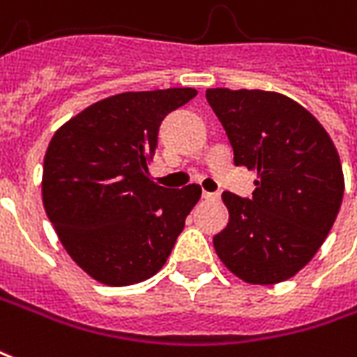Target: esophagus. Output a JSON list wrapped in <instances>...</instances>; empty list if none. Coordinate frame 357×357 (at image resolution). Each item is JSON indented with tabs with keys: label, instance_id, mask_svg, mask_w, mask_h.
Returning <instances> with one entry per match:
<instances>
[{
	"label": "esophagus",
	"instance_id": "34e87169",
	"mask_svg": "<svg viewBox=\"0 0 357 357\" xmlns=\"http://www.w3.org/2000/svg\"><path fill=\"white\" fill-rule=\"evenodd\" d=\"M202 199H204V200H218V199H219V195H218V192L202 191Z\"/></svg>",
	"mask_w": 357,
	"mask_h": 357
}]
</instances>
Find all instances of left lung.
Listing matches in <instances>:
<instances>
[{
    "mask_svg": "<svg viewBox=\"0 0 357 357\" xmlns=\"http://www.w3.org/2000/svg\"><path fill=\"white\" fill-rule=\"evenodd\" d=\"M234 165L257 170L252 199L223 192L229 223L213 236L223 265L248 284L271 286L310 263L339 213L344 176L333 139L291 98L208 89Z\"/></svg>",
    "mask_w": 357,
    "mask_h": 357,
    "instance_id": "left-lung-1",
    "label": "left lung"
}]
</instances>
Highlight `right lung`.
I'll list each match as a JSON object with an SVG mask.
<instances>
[{
	"instance_id": "right-lung-1",
	"label": "right lung",
	"mask_w": 357,
	"mask_h": 357,
	"mask_svg": "<svg viewBox=\"0 0 357 357\" xmlns=\"http://www.w3.org/2000/svg\"><path fill=\"white\" fill-rule=\"evenodd\" d=\"M195 96V89L123 92L54 132L45 212L71 259L100 284L132 286L157 274L199 202V185L166 189L147 172L162 119Z\"/></svg>"
}]
</instances>
